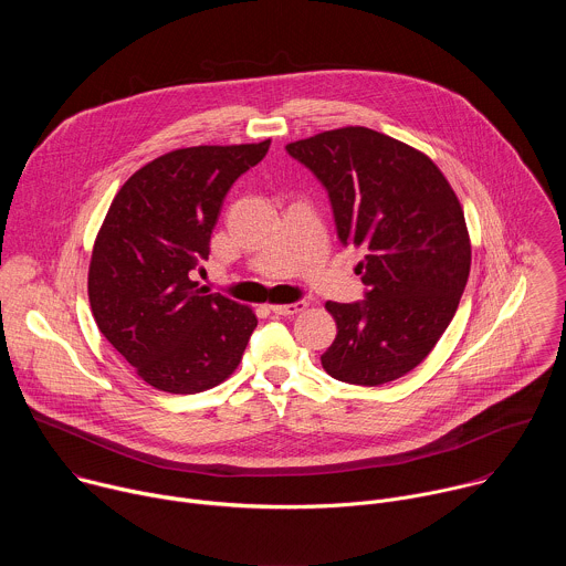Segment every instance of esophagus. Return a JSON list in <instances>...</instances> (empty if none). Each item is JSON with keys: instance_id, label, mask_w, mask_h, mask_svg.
I'll return each mask as SVG.
<instances>
[{"instance_id": "esophagus-1", "label": "esophagus", "mask_w": 566, "mask_h": 566, "mask_svg": "<svg viewBox=\"0 0 566 566\" xmlns=\"http://www.w3.org/2000/svg\"><path fill=\"white\" fill-rule=\"evenodd\" d=\"M271 308H273V313H277V315H295V313H300V311L306 308V302H304V300H297V302H291V304H273Z\"/></svg>"}]
</instances>
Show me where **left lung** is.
Listing matches in <instances>:
<instances>
[{
	"label": "left lung",
	"mask_w": 566,
	"mask_h": 566,
	"mask_svg": "<svg viewBox=\"0 0 566 566\" xmlns=\"http://www.w3.org/2000/svg\"><path fill=\"white\" fill-rule=\"evenodd\" d=\"M286 151L325 186L338 239L363 249L365 300L327 302L338 336L319 356L329 376L382 385L434 349L470 273L461 203L432 160L367 127L322 132Z\"/></svg>",
	"instance_id": "8db88e82"
}]
</instances>
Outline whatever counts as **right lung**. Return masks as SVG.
Segmentation results:
<instances>
[{
  "instance_id": "obj_1",
  "label": "right lung",
  "mask_w": 566,
  "mask_h": 566,
  "mask_svg": "<svg viewBox=\"0 0 566 566\" xmlns=\"http://www.w3.org/2000/svg\"><path fill=\"white\" fill-rule=\"evenodd\" d=\"M271 140L168 151L114 197L90 264L101 334L151 387L197 394L226 380L258 327L253 308L203 293L195 273L232 184Z\"/></svg>"
}]
</instances>
